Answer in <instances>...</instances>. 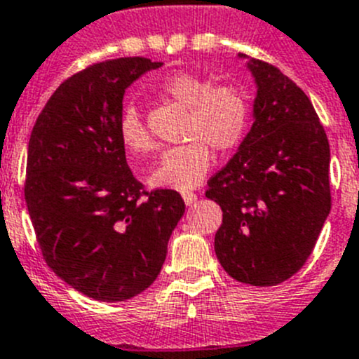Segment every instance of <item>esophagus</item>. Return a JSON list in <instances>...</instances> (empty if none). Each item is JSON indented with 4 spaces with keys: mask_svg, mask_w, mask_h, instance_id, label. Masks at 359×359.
<instances>
[{
    "mask_svg": "<svg viewBox=\"0 0 359 359\" xmlns=\"http://www.w3.org/2000/svg\"><path fill=\"white\" fill-rule=\"evenodd\" d=\"M183 201H185L187 206H192L197 201V196L194 192H185L183 194Z\"/></svg>",
    "mask_w": 359,
    "mask_h": 359,
    "instance_id": "1",
    "label": "esophagus"
}]
</instances>
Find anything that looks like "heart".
Returning <instances> with one entry per match:
<instances>
[{
	"instance_id": "obj_1",
	"label": "heart",
	"mask_w": 359,
	"mask_h": 359,
	"mask_svg": "<svg viewBox=\"0 0 359 359\" xmlns=\"http://www.w3.org/2000/svg\"><path fill=\"white\" fill-rule=\"evenodd\" d=\"M165 97L189 108L183 146L165 151L147 182L154 189L190 190L205 180L212 165V151L231 153L242 144L251 124V104L240 88L213 85L194 72L170 74L160 85ZM119 137L131 153L153 147L149 130L135 104H126L119 117Z\"/></svg>"
}]
</instances>
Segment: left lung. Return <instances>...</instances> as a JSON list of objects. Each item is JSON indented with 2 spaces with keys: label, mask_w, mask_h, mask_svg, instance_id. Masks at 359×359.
Returning a JSON list of instances; mask_svg holds the SVG:
<instances>
[{
  "label": "left lung",
  "mask_w": 359,
  "mask_h": 359,
  "mask_svg": "<svg viewBox=\"0 0 359 359\" xmlns=\"http://www.w3.org/2000/svg\"><path fill=\"white\" fill-rule=\"evenodd\" d=\"M238 58L255 78V123L206 197L222 208L215 255L224 271L252 287H274L304 265L330 215V142L290 78L267 62Z\"/></svg>",
  "instance_id": "left-lung-1"
}]
</instances>
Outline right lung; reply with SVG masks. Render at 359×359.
Here are the masks:
<instances>
[{"label": "right lung", "instance_id": "add662e5", "mask_svg": "<svg viewBox=\"0 0 359 359\" xmlns=\"http://www.w3.org/2000/svg\"><path fill=\"white\" fill-rule=\"evenodd\" d=\"M162 62L130 57L65 80L28 144L25 197L48 267L87 297L119 302L158 278L185 203L146 192L126 162L119 117L126 88Z\"/></svg>", "mask_w": 359, "mask_h": 359}]
</instances>
